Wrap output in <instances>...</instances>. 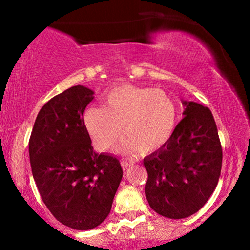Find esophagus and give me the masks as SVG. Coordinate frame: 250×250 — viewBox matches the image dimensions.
<instances>
[{
  "mask_svg": "<svg viewBox=\"0 0 250 250\" xmlns=\"http://www.w3.org/2000/svg\"><path fill=\"white\" fill-rule=\"evenodd\" d=\"M131 165H133V162H131V161H127V160H122V161H121V166H122L123 169L129 168Z\"/></svg>",
  "mask_w": 250,
  "mask_h": 250,
  "instance_id": "34e87169",
  "label": "esophagus"
}]
</instances>
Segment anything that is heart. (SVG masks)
<instances>
[{
  "label": "heart",
  "mask_w": 250,
  "mask_h": 250,
  "mask_svg": "<svg viewBox=\"0 0 250 250\" xmlns=\"http://www.w3.org/2000/svg\"><path fill=\"white\" fill-rule=\"evenodd\" d=\"M176 122V105L166 91L130 84L111 89L104 108L93 105L83 114L84 127L99 150L113 147L123 133L120 150L154 153L169 142Z\"/></svg>",
  "instance_id": "heart-1"
}]
</instances>
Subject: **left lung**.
Listing matches in <instances>:
<instances>
[{
	"instance_id": "obj_1",
	"label": "left lung",
	"mask_w": 250,
	"mask_h": 250,
	"mask_svg": "<svg viewBox=\"0 0 250 250\" xmlns=\"http://www.w3.org/2000/svg\"><path fill=\"white\" fill-rule=\"evenodd\" d=\"M183 119L169 142L143 159L145 193L153 210L168 219L199 211L216 188L222 148L211 111L182 100Z\"/></svg>"
}]
</instances>
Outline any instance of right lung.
I'll use <instances>...</instances> for the list:
<instances>
[{
	"mask_svg": "<svg viewBox=\"0 0 250 250\" xmlns=\"http://www.w3.org/2000/svg\"><path fill=\"white\" fill-rule=\"evenodd\" d=\"M94 91L83 85L54 96L37 114L29 140L33 177L55 219L76 230L100 226L122 180L120 161L96 153L83 123Z\"/></svg>",
	"mask_w": 250,
	"mask_h": 250,
	"instance_id": "add662e5",
	"label": "right lung"
}]
</instances>
